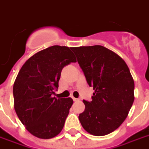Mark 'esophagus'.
Instances as JSON below:
<instances>
[{"mask_svg":"<svg viewBox=\"0 0 149 149\" xmlns=\"http://www.w3.org/2000/svg\"><path fill=\"white\" fill-rule=\"evenodd\" d=\"M72 100H73L74 102H77V101H79V99H76V98H72Z\"/></svg>","mask_w":149,"mask_h":149,"instance_id":"obj_1","label":"esophagus"}]
</instances>
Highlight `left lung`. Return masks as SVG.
<instances>
[{"instance_id": "obj_1", "label": "left lung", "mask_w": 149, "mask_h": 149, "mask_svg": "<svg viewBox=\"0 0 149 149\" xmlns=\"http://www.w3.org/2000/svg\"><path fill=\"white\" fill-rule=\"evenodd\" d=\"M90 87L91 101L83 100L81 125L94 136L112 133L126 118L134 101V81L124 60L102 46L72 47Z\"/></svg>"}]
</instances>
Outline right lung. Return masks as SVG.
<instances>
[{"label":"right lung","instance_id":"1","mask_svg":"<svg viewBox=\"0 0 149 149\" xmlns=\"http://www.w3.org/2000/svg\"><path fill=\"white\" fill-rule=\"evenodd\" d=\"M72 47L53 46L31 57L22 66L13 85L14 108L25 127L42 139L54 137L65 125L71 98H56L61 72L77 62Z\"/></svg>","mask_w":149,"mask_h":149}]
</instances>
